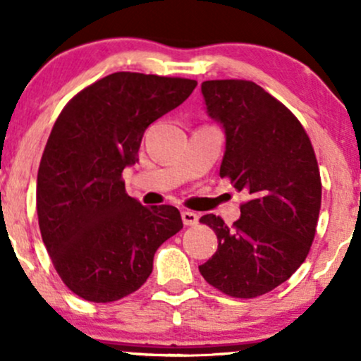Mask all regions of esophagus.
I'll list each match as a JSON object with an SVG mask.
<instances>
[{
    "label": "esophagus",
    "instance_id": "esophagus-1",
    "mask_svg": "<svg viewBox=\"0 0 361 361\" xmlns=\"http://www.w3.org/2000/svg\"><path fill=\"white\" fill-rule=\"evenodd\" d=\"M197 220H200V215H197V213L189 210L182 212V222H184V226H196Z\"/></svg>",
    "mask_w": 361,
    "mask_h": 361
}]
</instances>
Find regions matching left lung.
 Returning <instances> with one entry per match:
<instances>
[{"instance_id": "left-lung-1", "label": "left lung", "mask_w": 361, "mask_h": 361, "mask_svg": "<svg viewBox=\"0 0 361 361\" xmlns=\"http://www.w3.org/2000/svg\"><path fill=\"white\" fill-rule=\"evenodd\" d=\"M201 92L208 115L226 130L220 177L247 201L232 227L213 213L201 216L219 247L200 272L227 296L257 298L308 257L322 203L319 164L300 120L258 84L204 80Z\"/></svg>"}]
</instances>
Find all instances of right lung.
Segmentation results:
<instances>
[{"label":"right lung","instance_id":"right-lung-1","mask_svg":"<svg viewBox=\"0 0 361 361\" xmlns=\"http://www.w3.org/2000/svg\"><path fill=\"white\" fill-rule=\"evenodd\" d=\"M196 80L115 72L84 87L58 115L37 170L46 250L77 296L110 303L137 290L153 257L182 228L176 207H142L126 192L145 130L189 98Z\"/></svg>","mask_w":361,"mask_h":361}]
</instances>
